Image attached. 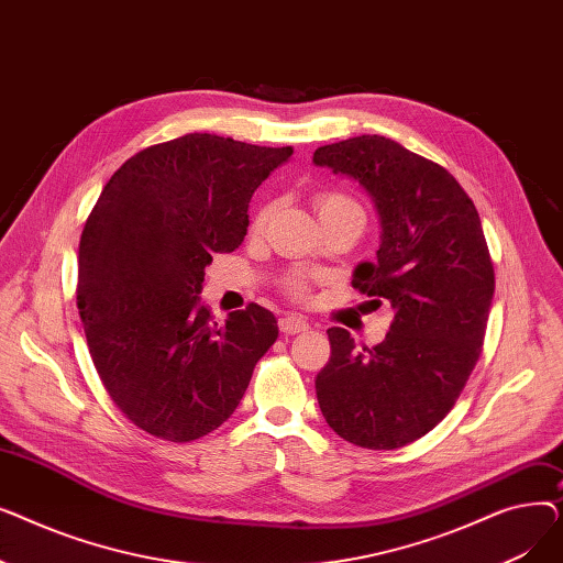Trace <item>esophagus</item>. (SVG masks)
Instances as JSON below:
<instances>
[{"label": "esophagus", "instance_id": "1", "mask_svg": "<svg viewBox=\"0 0 563 563\" xmlns=\"http://www.w3.org/2000/svg\"><path fill=\"white\" fill-rule=\"evenodd\" d=\"M280 331L285 335H297V333H303L308 331V321L303 317H297V314H285L280 319Z\"/></svg>", "mask_w": 563, "mask_h": 563}]
</instances>
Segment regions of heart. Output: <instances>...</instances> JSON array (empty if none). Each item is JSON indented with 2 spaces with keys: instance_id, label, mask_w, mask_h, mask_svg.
<instances>
[{
  "instance_id": "b5f03b06",
  "label": "heart",
  "mask_w": 563,
  "mask_h": 563,
  "mask_svg": "<svg viewBox=\"0 0 563 563\" xmlns=\"http://www.w3.org/2000/svg\"><path fill=\"white\" fill-rule=\"evenodd\" d=\"M314 205H317V212L319 217H331V214H353L365 221V214H363V207L353 200L351 196L346 194H340V191H323L314 198ZM272 214V207H262V210L257 212L255 217V223L253 228L255 230H262L266 219H269Z\"/></svg>"
}]
</instances>
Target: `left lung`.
Returning a JSON list of instances; mask_svg holds the SVG:
<instances>
[{
  "instance_id": "8db88e82",
  "label": "left lung",
  "mask_w": 563,
  "mask_h": 563,
  "mask_svg": "<svg viewBox=\"0 0 563 563\" xmlns=\"http://www.w3.org/2000/svg\"><path fill=\"white\" fill-rule=\"evenodd\" d=\"M314 166L356 180L374 202L380 244L353 287L393 308L380 344L329 329L331 361L314 380L329 427L367 450H397L452 410L475 369L495 274L477 207L433 162L378 134L317 147Z\"/></svg>"
}]
</instances>
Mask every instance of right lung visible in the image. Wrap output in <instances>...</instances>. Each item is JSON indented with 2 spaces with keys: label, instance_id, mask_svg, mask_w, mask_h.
<instances>
[{
  "label": "right lung",
  "instance_id": "obj_1",
  "mask_svg": "<svg viewBox=\"0 0 563 563\" xmlns=\"http://www.w3.org/2000/svg\"><path fill=\"white\" fill-rule=\"evenodd\" d=\"M291 153L187 134L136 153L102 189L79 242L77 308L109 397L139 429L170 442L214 431L276 342L274 312L251 303L221 323L198 294Z\"/></svg>",
  "mask_w": 563,
  "mask_h": 563
}]
</instances>
